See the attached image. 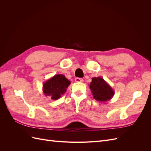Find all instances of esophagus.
Masks as SVG:
<instances>
[{"label":"esophagus","instance_id":"34e87169","mask_svg":"<svg viewBox=\"0 0 151 151\" xmlns=\"http://www.w3.org/2000/svg\"><path fill=\"white\" fill-rule=\"evenodd\" d=\"M75 81L76 83H83V79L81 78H79V77H76L75 79Z\"/></svg>","mask_w":151,"mask_h":151}]
</instances>
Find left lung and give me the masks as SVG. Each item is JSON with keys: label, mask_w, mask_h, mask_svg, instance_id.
<instances>
[{"label": "left lung", "mask_w": 151, "mask_h": 151, "mask_svg": "<svg viewBox=\"0 0 151 151\" xmlns=\"http://www.w3.org/2000/svg\"><path fill=\"white\" fill-rule=\"evenodd\" d=\"M89 88L93 98L99 102L109 101L115 94V91L102 77H93Z\"/></svg>", "instance_id": "1"}]
</instances>
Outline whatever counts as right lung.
<instances>
[{"label": "right lung", "instance_id": "1", "mask_svg": "<svg viewBox=\"0 0 151 151\" xmlns=\"http://www.w3.org/2000/svg\"><path fill=\"white\" fill-rule=\"evenodd\" d=\"M70 84V81L65 76L57 74L43 83V92L45 96H50L52 99L57 100L66 92Z\"/></svg>", "mask_w": 151, "mask_h": 151}]
</instances>
